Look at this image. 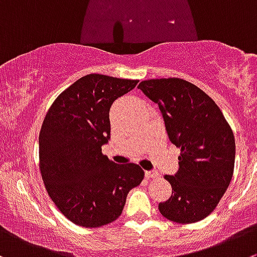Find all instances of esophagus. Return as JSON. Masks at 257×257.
Here are the masks:
<instances>
[{"label": "esophagus", "instance_id": "34e87169", "mask_svg": "<svg viewBox=\"0 0 257 257\" xmlns=\"http://www.w3.org/2000/svg\"><path fill=\"white\" fill-rule=\"evenodd\" d=\"M145 175L148 178H158L159 177V173L156 170H146Z\"/></svg>", "mask_w": 257, "mask_h": 257}]
</instances>
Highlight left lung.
Wrapping results in <instances>:
<instances>
[{
  "label": "left lung",
  "instance_id": "obj_1",
  "mask_svg": "<svg viewBox=\"0 0 257 257\" xmlns=\"http://www.w3.org/2000/svg\"><path fill=\"white\" fill-rule=\"evenodd\" d=\"M139 89L158 104L168 138L180 149L178 172L165 175L172 195L159 203V211L178 223L206 218L233 175L236 146L231 127L216 102L187 80H144Z\"/></svg>",
  "mask_w": 257,
  "mask_h": 257
}]
</instances>
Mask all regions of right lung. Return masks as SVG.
Returning a JSON list of instances; mask_svg holds the SVG:
<instances>
[{"instance_id":"right-lung-1","label":"right lung","mask_w":257,"mask_h":257,"mask_svg":"<svg viewBox=\"0 0 257 257\" xmlns=\"http://www.w3.org/2000/svg\"><path fill=\"white\" fill-rule=\"evenodd\" d=\"M139 80L88 74L60 93L49 108L40 135L44 184L73 223L101 227L118 218L126 198L144 179L138 164H116L102 154L111 139L109 108Z\"/></svg>"}]
</instances>
